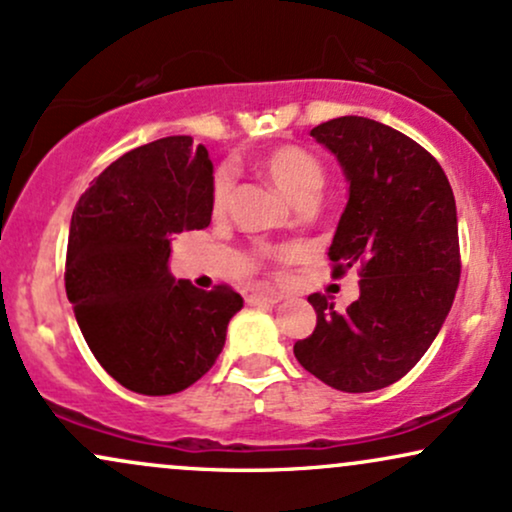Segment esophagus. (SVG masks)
I'll list each match as a JSON object with an SVG mask.
<instances>
[{"label": "esophagus", "instance_id": "1", "mask_svg": "<svg viewBox=\"0 0 512 512\" xmlns=\"http://www.w3.org/2000/svg\"><path fill=\"white\" fill-rule=\"evenodd\" d=\"M282 299V294L278 290H270V287H256L254 292L246 297L249 304H278Z\"/></svg>", "mask_w": 512, "mask_h": 512}]
</instances>
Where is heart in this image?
<instances>
[{"label":"heart","mask_w":512,"mask_h":512,"mask_svg":"<svg viewBox=\"0 0 512 512\" xmlns=\"http://www.w3.org/2000/svg\"><path fill=\"white\" fill-rule=\"evenodd\" d=\"M261 170L268 174V179L285 191L297 206H311L321 194L326 174H323V165L318 162L309 150L297 146H280L273 148L261 158ZM234 186V172L230 167H220L213 177V191H210V201H213V210L220 213L230 203ZM290 251L287 249H263L261 256L266 258H282Z\"/></svg>","instance_id":"b5f03b06"}]
</instances>
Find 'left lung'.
<instances>
[{"instance_id":"8db88e82","label":"left lung","mask_w":512,"mask_h":512,"mask_svg":"<svg viewBox=\"0 0 512 512\" xmlns=\"http://www.w3.org/2000/svg\"><path fill=\"white\" fill-rule=\"evenodd\" d=\"M350 184L328 258L333 275L359 270V299L345 311L311 294L316 328L294 342L309 374L345 393L400 381L446 321L460 282L458 210L450 182L410 136L366 117L311 129Z\"/></svg>"}]
</instances>
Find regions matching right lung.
<instances>
[{
  "label": "right lung",
  "mask_w": 512,
  "mask_h": 512,
  "mask_svg": "<svg viewBox=\"0 0 512 512\" xmlns=\"http://www.w3.org/2000/svg\"><path fill=\"white\" fill-rule=\"evenodd\" d=\"M213 162L191 136L129 150L78 198L66 249V297L90 352L124 388L172 395L196 383L244 306L232 287L174 280L172 239L213 215Z\"/></svg>",
  "instance_id": "add662e5"
}]
</instances>
